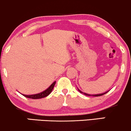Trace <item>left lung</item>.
<instances>
[{
    "instance_id": "left-lung-1",
    "label": "left lung",
    "mask_w": 131,
    "mask_h": 131,
    "mask_svg": "<svg viewBox=\"0 0 131 131\" xmlns=\"http://www.w3.org/2000/svg\"><path fill=\"white\" fill-rule=\"evenodd\" d=\"M78 91H79V92L80 93H82V94H84V95H88V96H94V97H99V96H101V95H104L105 94H106V93L108 92V91L107 92H105L104 93H102V94H86V93L85 92H82L81 91H80V90L79 89H78Z\"/></svg>"
}]
</instances>
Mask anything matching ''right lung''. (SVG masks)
Wrapping results in <instances>:
<instances>
[{
	"label": "right lung",
	"instance_id": "1",
	"mask_svg": "<svg viewBox=\"0 0 131 131\" xmlns=\"http://www.w3.org/2000/svg\"><path fill=\"white\" fill-rule=\"evenodd\" d=\"M55 82L56 81H54L53 83L51 84L50 86L46 90L43 91L42 92L39 93V94H32V95H25L21 94L25 96V97H27V98H29V99H42L43 98V97H46L47 96L49 95V94L52 92V90L54 88V85L55 84Z\"/></svg>",
	"mask_w": 131,
	"mask_h": 131
}]
</instances>
